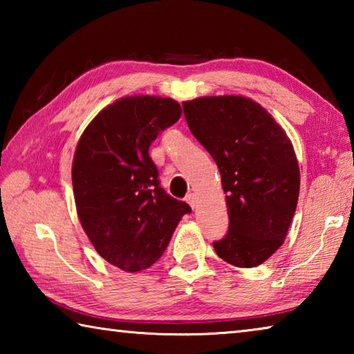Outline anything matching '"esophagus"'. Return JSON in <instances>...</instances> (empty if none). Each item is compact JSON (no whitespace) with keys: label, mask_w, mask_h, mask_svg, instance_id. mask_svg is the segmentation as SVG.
Wrapping results in <instances>:
<instances>
[{"label":"esophagus","mask_w":354,"mask_h":354,"mask_svg":"<svg viewBox=\"0 0 354 354\" xmlns=\"http://www.w3.org/2000/svg\"><path fill=\"white\" fill-rule=\"evenodd\" d=\"M185 201L189 203L192 209H195V207H196V195H195V194H189V195H187V198H185Z\"/></svg>","instance_id":"1"}]
</instances>
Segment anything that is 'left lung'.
I'll use <instances>...</instances> for the list:
<instances>
[{
  "mask_svg": "<svg viewBox=\"0 0 354 354\" xmlns=\"http://www.w3.org/2000/svg\"><path fill=\"white\" fill-rule=\"evenodd\" d=\"M184 115L221 175L230 215L221 259L251 268L266 262L289 231L299 195L295 149L272 113L243 95L184 101Z\"/></svg>",
  "mask_w": 354,
  "mask_h": 354,
  "instance_id": "1",
  "label": "left lung"
}]
</instances>
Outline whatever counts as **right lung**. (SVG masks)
I'll return each instance as SVG.
<instances>
[{"mask_svg":"<svg viewBox=\"0 0 354 354\" xmlns=\"http://www.w3.org/2000/svg\"><path fill=\"white\" fill-rule=\"evenodd\" d=\"M181 113L171 98L123 97L101 109L77 140L71 165L77 218L97 253L123 272L151 267L192 211L160 187L148 154Z\"/></svg>","mask_w":354,"mask_h":354,"instance_id":"obj_1","label":"right lung"}]
</instances>
